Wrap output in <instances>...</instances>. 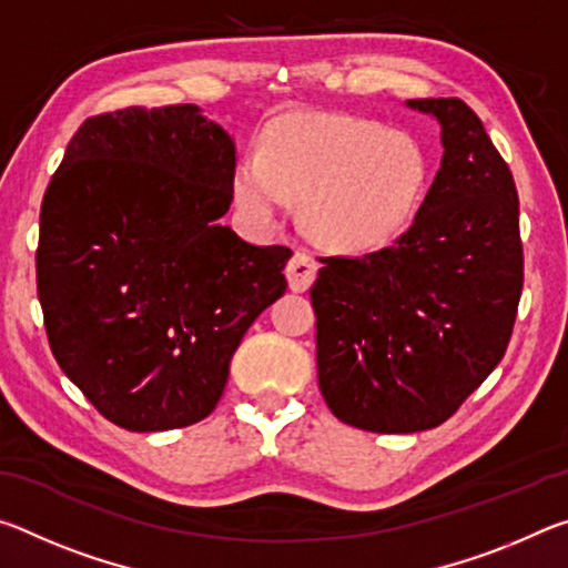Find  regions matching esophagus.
I'll use <instances>...</instances> for the list:
<instances>
[{"instance_id": "esophagus-1", "label": "esophagus", "mask_w": 568, "mask_h": 568, "mask_svg": "<svg viewBox=\"0 0 568 568\" xmlns=\"http://www.w3.org/2000/svg\"><path fill=\"white\" fill-rule=\"evenodd\" d=\"M315 273H318V263L307 253H295L285 267L287 285H291L293 293H305L313 285Z\"/></svg>"}]
</instances>
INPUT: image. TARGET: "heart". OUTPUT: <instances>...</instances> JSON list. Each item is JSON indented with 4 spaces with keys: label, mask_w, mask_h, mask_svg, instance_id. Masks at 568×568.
Instances as JSON below:
<instances>
[{
    "label": "heart",
    "mask_w": 568,
    "mask_h": 568,
    "mask_svg": "<svg viewBox=\"0 0 568 568\" xmlns=\"http://www.w3.org/2000/svg\"><path fill=\"white\" fill-rule=\"evenodd\" d=\"M430 158L408 132L335 112H291L235 162L230 192L240 213L271 225L301 200V225L335 253H371L418 215Z\"/></svg>",
    "instance_id": "obj_1"
}]
</instances>
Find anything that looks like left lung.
<instances>
[{"instance_id": "1", "label": "left lung", "mask_w": 568, "mask_h": 568, "mask_svg": "<svg viewBox=\"0 0 568 568\" xmlns=\"http://www.w3.org/2000/svg\"><path fill=\"white\" fill-rule=\"evenodd\" d=\"M440 128V168L390 247L321 257L311 287L318 386L371 434L436 428L488 378L524 285L518 195L484 122L456 98L408 100Z\"/></svg>"}]
</instances>
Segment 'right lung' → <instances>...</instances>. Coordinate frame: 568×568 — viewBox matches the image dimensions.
Returning <instances> with one entry per match:
<instances>
[{
  "label": "right lung",
  "mask_w": 568,
  "mask_h": 568,
  "mask_svg": "<svg viewBox=\"0 0 568 568\" xmlns=\"http://www.w3.org/2000/svg\"><path fill=\"white\" fill-rule=\"evenodd\" d=\"M235 142L197 104L90 118L40 213L37 295L64 376L134 434L192 426L285 293L283 245L220 225Z\"/></svg>",
  "instance_id": "1"
}]
</instances>
